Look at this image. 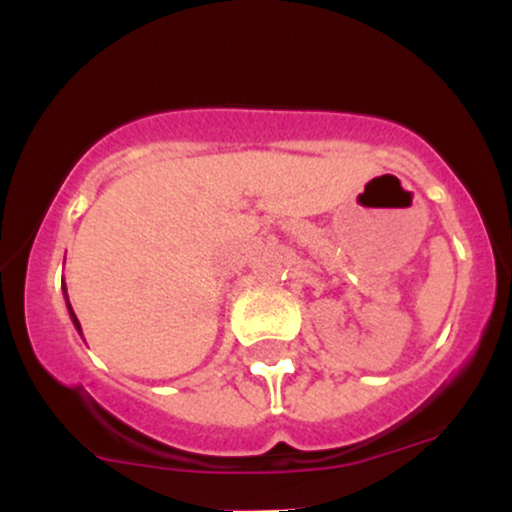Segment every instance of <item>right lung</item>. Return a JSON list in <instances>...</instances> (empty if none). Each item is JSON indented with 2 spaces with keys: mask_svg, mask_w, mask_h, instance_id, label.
Wrapping results in <instances>:
<instances>
[{
  "mask_svg": "<svg viewBox=\"0 0 512 512\" xmlns=\"http://www.w3.org/2000/svg\"><path fill=\"white\" fill-rule=\"evenodd\" d=\"M62 291H64V301H67V310H69V317H72L74 327H76V330H79V334H81V325H79V320H76V315H74V308H72V303H69V296H67V286H64V284H62ZM81 337H84V334H81Z\"/></svg>",
  "mask_w": 512,
  "mask_h": 512,
  "instance_id": "obj_1",
  "label": "right lung"
}]
</instances>
